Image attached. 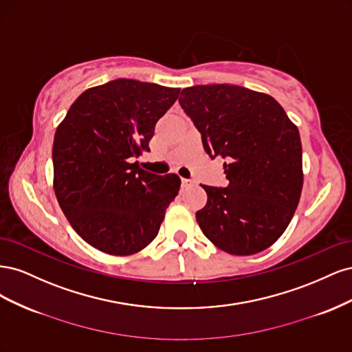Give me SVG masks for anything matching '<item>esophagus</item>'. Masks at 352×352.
Masks as SVG:
<instances>
[{
	"label": "esophagus",
	"instance_id": "obj_1",
	"mask_svg": "<svg viewBox=\"0 0 352 352\" xmlns=\"http://www.w3.org/2000/svg\"><path fill=\"white\" fill-rule=\"evenodd\" d=\"M194 184H195V182H192V180L182 179V186H184V188H190V186H194Z\"/></svg>",
	"mask_w": 352,
	"mask_h": 352
}]
</instances>
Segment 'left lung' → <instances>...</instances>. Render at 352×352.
Listing matches in <instances>:
<instances>
[{"instance_id": "left-lung-1", "label": "left lung", "mask_w": 352, "mask_h": 352, "mask_svg": "<svg viewBox=\"0 0 352 352\" xmlns=\"http://www.w3.org/2000/svg\"><path fill=\"white\" fill-rule=\"evenodd\" d=\"M179 104L206 153L226 160L229 185H202L207 204L195 214L202 233L232 255L267 250L286 230L301 197L298 127L270 95L238 85L185 88Z\"/></svg>"}]
</instances>
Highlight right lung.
<instances>
[{
    "label": "right lung",
    "mask_w": 352,
    "mask_h": 352,
    "mask_svg": "<svg viewBox=\"0 0 352 352\" xmlns=\"http://www.w3.org/2000/svg\"><path fill=\"white\" fill-rule=\"evenodd\" d=\"M179 88L116 79L82 92L54 136V192L74 232L110 255L150 245L180 189L175 173L153 175L133 162L154 136Z\"/></svg>",
    "instance_id": "obj_1"
}]
</instances>
